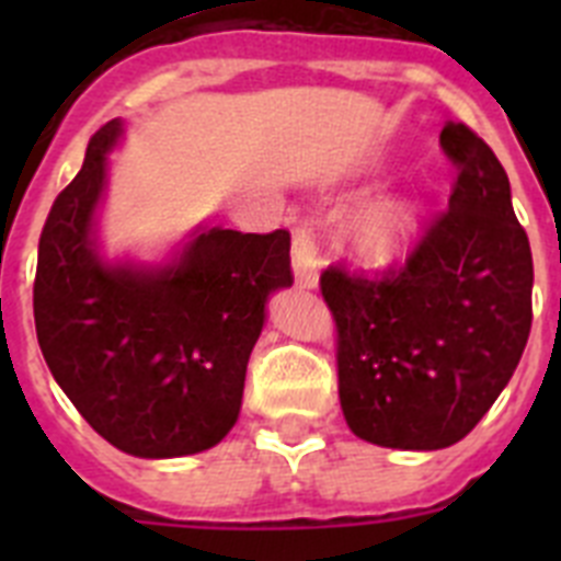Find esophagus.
Wrapping results in <instances>:
<instances>
[{"label": "esophagus", "instance_id": "34e87169", "mask_svg": "<svg viewBox=\"0 0 561 561\" xmlns=\"http://www.w3.org/2000/svg\"><path fill=\"white\" fill-rule=\"evenodd\" d=\"M291 264H295L297 284L306 286V289H314L323 255H320L314 227L306 225V221L300 227H295V232H291Z\"/></svg>", "mask_w": 561, "mask_h": 561}]
</instances>
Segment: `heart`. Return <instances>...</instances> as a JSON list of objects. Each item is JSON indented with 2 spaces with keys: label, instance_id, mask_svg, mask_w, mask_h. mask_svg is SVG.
Listing matches in <instances>:
<instances>
[{
  "label": "heart",
  "instance_id": "b5f03b06",
  "mask_svg": "<svg viewBox=\"0 0 561 561\" xmlns=\"http://www.w3.org/2000/svg\"><path fill=\"white\" fill-rule=\"evenodd\" d=\"M410 213L401 205H381L359 216L354 225L356 247L370 261H385L399 250L404 236L410 232Z\"/></svg>",
  "mask_w": 561,
  "mask_h": 561
}]
</instances>
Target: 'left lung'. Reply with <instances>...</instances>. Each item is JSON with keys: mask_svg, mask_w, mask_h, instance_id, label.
<instances>
[{"mask_svg": "<svg viewBox=\"0 0 561 561\" xmlns=\"http://www.w3.org/2000/svg\"><path fill=\"white\" fill-rule=\"evenodd\" d=\"M440 151L458 171L404 261L351 270L320 291L336 329V388L348 427L390 449H444L478 427L531 334V244L494 151L447 121Z\"/></svg>", "mask_w": 561, "mask_h": 561, "instance_id": "8db88e82", "label": "left lung"}]
</instances>
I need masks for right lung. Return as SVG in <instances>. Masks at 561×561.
Wrapping results in <instances>:
<instances>
[{
    "mask_svg": "<svg viewBox=\"0 0 561 561\" xmlns=\"http://www.w3.org/2000/svg\"><path fill=\"white\" fill-rule=\"evenodd\" d=\"M117 134V121L92 134L83 168L49 207L36 334L49 374L98 435L137 458H180L216 447L236 424L266 297L295 280L289 230L213 227L162 272L103 264L92 213Z\"/></svg>",
    "mask_w": 561,
    "mask_h": 561,
    "instance_id": "obj_1",
    "label": "right lung"
}]
</instances>
